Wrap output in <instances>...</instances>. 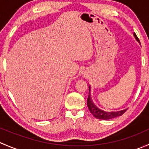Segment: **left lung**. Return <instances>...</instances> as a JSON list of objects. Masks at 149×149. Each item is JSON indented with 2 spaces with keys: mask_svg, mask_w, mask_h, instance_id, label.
<instances>
[{
  "mask_svg": "<svg viewBox=\"0 0 149 149\" xmlns=\"http://www.w3.org/2000/svg\"><path fill=\"white\" fill-rule=\"evenodd\" d=\"M135 38L137 40L138 42L140 43L139 39L138 38L137 35L136 34H133ZM88 89H89V93H88V97L87 99V105H88V109H89L90 112L94 115V117H95L97 119L100 120H109L112 119V118H117V117L121 116L123 114H124L125 112V111L127 109H123V110L117 111V112H106V111L102 110V109H99L94 103H93L92 100L91 98V94H90V91H91V87L90 86H88Z\"/></svg>",
  "mask_w": 149,
  "mask_h": 149,
  "instance_id": "obj_1",
  "label": "left lung"
}]
</instances>
